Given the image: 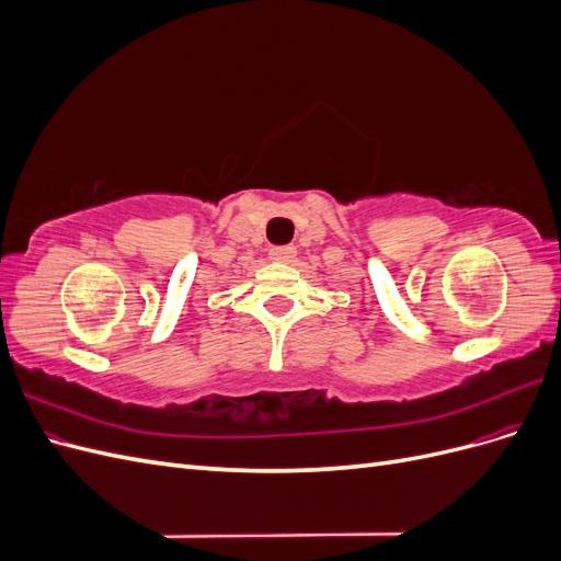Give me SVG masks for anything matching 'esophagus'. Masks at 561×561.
<instances>
[{
	"instance_id": "esophagus-1",
	"label": "esophagus",
	"mask_w": 561,
	"mask_h": 561,
	"mask_svg": "<svg viewBox=\"0 0 561 561\" xmlns=\"http://www.w3.org/2000/svg\"><path fill=\"white\" fill-rule=\"evenodd\" d=\"M297 250L293 245H283V248H271L268 250V257L274 262H293L295 260Z\"/></svg>"
}]
</instances>
